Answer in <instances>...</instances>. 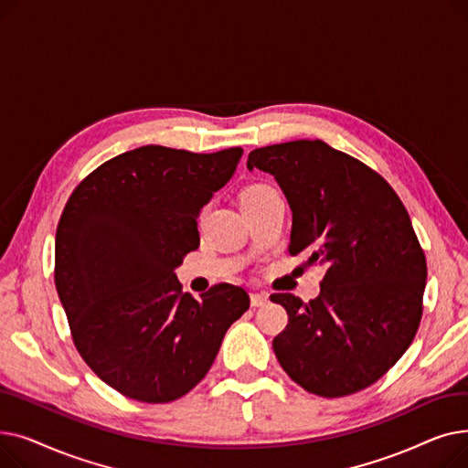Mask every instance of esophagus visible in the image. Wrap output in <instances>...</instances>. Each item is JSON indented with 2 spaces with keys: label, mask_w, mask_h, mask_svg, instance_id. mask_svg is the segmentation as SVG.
I'll use <instances>...</instances> for the list:
<instances>
[{
  "label": "esophagus",
  "mask_w": 468,
  "mask_h": 468,
  "mask_svg": "<svg viewBox=\"0 0 468 468\" xmlns=\"http://www.w3.org/2000/svg\"><path fill=\"white\" fill-rule=\"evenodd\" d=\"M250 303L252 307H263L269 303V296L265 292H252L250 293Z\"/></svg>",
  "instance_id": "1"
}]
</instances>
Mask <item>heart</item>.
<instances>
[{"mask_svg":"<svg viewBox=\"0 0 468 468\" xmlns=\"http://www.w3.org/2000/svg\"><path fill=\"white\" fill-rule=\"evenodd\" d=\"M269 191H273V189H269L267 186H250L249 189H244V193H242V197H240V201H242V203H249V201L258 199V197H261V195H265V193H269Z\"/></svg>","mask_w":468,"mask_h":468,"instance_id":"obj_1","label":"heart"}]
</instances>
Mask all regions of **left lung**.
Listing matches in <instances>:
<instances>
[{
    "mask_svg": "<svg viewBox=\"0 0 468 468\" xmlns=\"http://www.w3.org/2000/svg\"><path fill=\"white\" fill-rule=\"evenodd\" d=\"M292 210L290 254L324 269L321 296L273 293L288 324L273 339L284 372L313 395H353L411 346L423 313L427 261L399 195L378 172L323 140L258 147Z\"/></svg>",
    "mask_w": 468,
    "mask_h": 468,
    "instance_id": "8db88e82",
    "label": "left lung"
}]
</instances>
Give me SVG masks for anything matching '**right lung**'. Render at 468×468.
Listing matches in <instances>:
<instances>
[{"label":"right lung","mask_w":468,"mask_h":468,"mask_svg":"<svg viewBox=\"0 0 468 468\" xmlns=\"http://www.w3.org/2000/svg\"><path fill=\"white\" fill-rule=\"evenodd\" d=\"M242 147L191 154L142 145L76 187L55 240V284L90 370L138 402L199 383L228 328L250 307L240 286L182 292L175 269L199 249L197 216L235 175Z\"/></svg>","instance_id":"obj_1"}]
</instances>
